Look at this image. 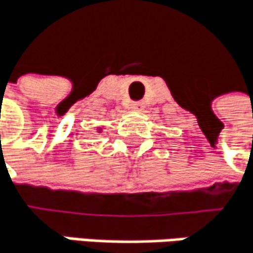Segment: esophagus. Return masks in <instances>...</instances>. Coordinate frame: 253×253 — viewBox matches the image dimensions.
Here are the masks:
<instances>
[{
    "label": "esophagus",
    "mask_w": 253,
    "mask_h": 253,
    "mask_svg": "<svg viewBox=\"0 0 253 253\" xmlns=\"http://www.w3.org/2000/svg\"><path fill=\"white\" fill-rule=\"evenodd\" d=\"M144 108V103L141 102V100H138V102H133L132 103V109H135V111H141Z\"/></svg>",
    "instance_id": "obj_1"
}]
</instances>
